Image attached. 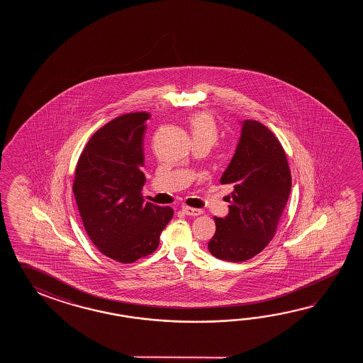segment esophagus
Returning a JSON list of instances; mask_svg holds the SVG:
<instances>
[{"label":"esophagus","instance_id":"1","mask_svg":"<svg viewBox=\"0 0 363 363\" xmlns=\"http://www.w3.org/2000/svg\"><path fill=\"white\" fill-rule=\"evenodd\" d=\"M184 214L189 216H199L202 214V210L200 208H189V206H183Z\"/></svg>","mask_w":363,"mask_h":363}]
</instances>
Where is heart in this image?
<instances>
[{
    "instance_id": "1",
    "label": "heart",
    "mask_w": 363,
    "mask_h": 363,
    "mask_svg": "<svg viewBox=\"0 0 363 363\" xmlns=\"http://www.w3.org/2000/svg\"><path fill=\"white\" fill-rule=\"evenodd\" d=\"M189 127L194 141H208L214 144L219 138V128L214 116L206 111L196 113L189 119Z\"/></svg>"
}]
</instances>
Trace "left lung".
<instances>
[{
  "mask_svg": "<svg viewBox=\"0 0 363 363\" xmlns=\"http://www.w3.org/2000/svg\"><path fill=\"white\" fill-rule=\"evenodd\" d=\"M233 185L225 218H216L208 252L218 259L242 262L261 253L274 239L291 193L286 152L258 121L242 122L236 153L220 178Z\"/></svg>",
  "mask_w": 363,
  "mask_h": 363,
  "instance_id": "obj_1",
  "label": "left lung"
}]
</instances>
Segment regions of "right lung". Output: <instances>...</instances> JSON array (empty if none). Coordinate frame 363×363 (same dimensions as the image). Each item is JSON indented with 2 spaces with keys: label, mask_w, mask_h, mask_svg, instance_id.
I'll return each mask as SVG.
<instances>
[{
  "label": "right lung",
  "mask_w": 363,
  "mask_h": 363,
  "mask_svg": "<svg viewBox=\"0 0 363 363\" xmlns=\"http://www.w3.org/2000/svg\"><path fill=\"white\" fill-rule=\"evenodd\" d=\"M150 114L128 113L93 133L79 157L72 191L86 235L102 255L132 263L152 255L174 216L144 202V135Z\"/></svg>",
  "instance_id": "add662e5"
}]
</instances>
